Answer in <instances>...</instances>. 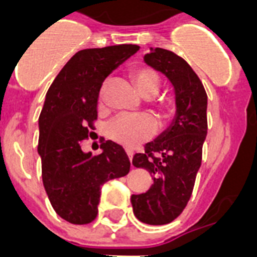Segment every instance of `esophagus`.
<instances>
[{
	"label": "esophagus",
	"instance_id": "obj_1",
	"mask_svg": "<svg viewBox=\"0 0 257 257\" xmlns=\"http://www.w3.org/2000/svg\"><path fill=\"white\" fill-rule=\"evenodd\" d=\"M126 155H128L129 160L132 161V159H133V152H132V151H131V149H126Z\"/></svg>",
	"mask_w": 257,
	"mask_h": 257
}]
</instances>
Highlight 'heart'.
I'll return each instance as SVG.
<instances>
[{
    "label": "heart",
    "mask_w": 257,
    "mask_h": 257,
    "mask_svg": "<svg viewBox=\"0 0 257 257\" xmlns=\"http://www.w3.org/2000/svg\"><path fill=\"white\" fill-rule=\"evenodd\" d=\"M131 78L139 93L145 100L152 98L151 110L161 120H167L175 112L176 101L173 94L165 93L156 96L161 88V77L157 70L149 66H139L131 72ZM108 82H104L98 92V104L102 105ZM157 131L156 122L149 117H118L109 125L106 136L116 144L125 148H136L155 136Z\"/></svg>",
    "instance_id": "b5f03b06"
}]
</instances>
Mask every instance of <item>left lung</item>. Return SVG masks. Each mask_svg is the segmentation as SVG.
<instances>
[{
	"label": "left lung",
	"mask_w": 257,
	"mask_h": 257,
	"mask_svg": "<svg viewBox=\"0 0 257 257\" xmlns=\"http://www.w3.org/2000/svg\"><path fill=\"white\" fill-rule=\"evenodd\" d=\"M144 61L168 77L176 93V117L156 140L136 153L132 164L151 173L153 184L141 195H132L133 213L151 225H164L187 207L201 165L207 137V93L184 58L171 50L151 48Z\"/></svg>",
	"instance_id": "obj_1"
}]
</instances>
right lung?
<instances>
[{
    "mask_svg": "<svg viewBox=\"0 0 257 257\" xmlns=\"http://www.w3.org/2000/svg\"><path fill=\"white\" fill-rule=\"evenodd\" d=\"M139 49L122 44L80 50L46 93L38 118L42 183L56 213L72 224L92 223L98 213L101 187L128 175L131 168L121 145L105 141L102 153L92 156L82 152L80 143L93 133L104 80Z\"/></svg>",
    "mask_w": 257,
    "mask_h": 257,
    "instance_id": "obj_1",
    "label": "right lung"
}]
</instances>
